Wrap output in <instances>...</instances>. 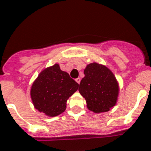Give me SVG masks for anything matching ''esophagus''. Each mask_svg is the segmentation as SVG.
<instances>
[{
    "instance_id": "1",
    "label": "esophagus",
    "mask_w": 151,
    "mask_h": 151,
    "mask_svg": "<svg viewBox=\"0 0 151 151\" xmlns=\"http://www.w3.org/2000/svg\"><path fill=\"white\" fill-rule=\"evenodd\" d=\"M76 81L77 83H80V81H81V79H80V78H77V79H76Z\"/></svg>"
}]
</instances>
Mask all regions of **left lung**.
<instances>
[{"instance_id": "8db88e82", "label": "left lung", "mask_w": 151, "mask_h": 151, "mask_svg": "<svg viewBox=\"0 0 151 151\" xmlns=\"http://www.w3.org/2000/svg\"><path fill=\"white\" fill-rule=\"evenodd\" d=\"M85 76L79 91L85 98L87 108L94 113L108 111L117 103L119 87L114 75L101 64H89L84 69Z\"/></svg>"}]
</instances>
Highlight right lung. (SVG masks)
<instances>
[{
    "label": "right lung",
    "mask_w": 151,
    "mask_h": 151,
    "mask_svg": "<svg viewBox=\"0 0 151 151\" xmlns=\"http://www.w3.org/2000/svg\"><path fill=\"white\" fill-rule=\"evenodd\" d=\"M78 88L79 84L55 64L40 73L32 83L30 96L36 109L55 117L65 111L66 102Z\"/></svg>",
    "instance_id": "right-lung-1"
}]
</instances>
